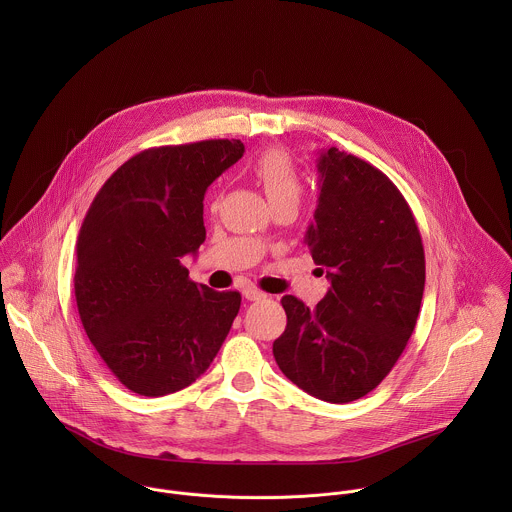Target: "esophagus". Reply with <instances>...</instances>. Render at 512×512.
Wrapping results in <instances>:
<instances>
[{
    "instance_id": "obj_1",
    "label": "esophagus",
    "mask_w": 512,
    "mask_h": 512,
    "mask_svg": "<svg viewBox=\"0 0 512 512\" xmlns=\"http://www.w3.org/2000/svg\"><path fill=\"white\" fill-rule=\"evenodd\" d=\"M242 295H244L248 301H260V299H266V293L260 292L258 288H252V286L244 288V290H242Z\"/></svg>"
}]
</instances>
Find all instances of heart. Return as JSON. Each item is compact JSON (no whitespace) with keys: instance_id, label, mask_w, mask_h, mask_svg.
Listing matches in <instances>:
<instances>
[{"instance_id":"heart-1","label":"heart","mask_w":512,"mask_h":512,"mask_svg":"<svg viewBox=\"0 0 512 512\" xmlns=\"http://www.w3.org/2000/svg\"><path fill=\"white\" fill-rule=\"evenodd\" d=\"M254 177L264 189L270 205L293 203L297 205L301 199V177L293 163L292 157L284 149L266 151L254 165Z\"/></svg>"}]
</instances>
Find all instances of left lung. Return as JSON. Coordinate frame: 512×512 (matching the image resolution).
<instances>
[{
  "mask_svg": "<svg viewBox=\"0 0 512 512\" xmlns=\"http://www.w3.org/2000/svg\"><path fill=\"white\" fill-rule=\"evenodd\" d=\"M317 171L319 203L305 244L331 288L315 309L282 297L288 325L274 357L307 394L347 404L374 390L406 349L426 258L406 199L380 169L331 147Z\"/></svg>",
  "mask_w": 512,
  "mask_h": 512,
  "instance_id": "left-lung-1",
  "label": "left lung"
}]
</instances>
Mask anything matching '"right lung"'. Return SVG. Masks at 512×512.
<instances>
[{
  "mask_svg": "<svg viewBox=\"0 0 512 512\" xmlns=\"http://www.w3.org/2000/svg\"><path fill=\"white\" fill-rule=\"evenodd\" d=\"M244 153L240 140L146 149L96 193L76 240L82 327L112 374L140 396L193 384L219 353L240 293L189 280L205 242L207 187Z\"/></svg>",
  "mask_w": 512,
  "mask_h": 512,
  "instance_id": "obj_1",
  "label": "right lung"
}]
</instances>
